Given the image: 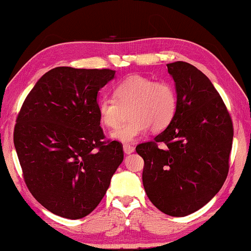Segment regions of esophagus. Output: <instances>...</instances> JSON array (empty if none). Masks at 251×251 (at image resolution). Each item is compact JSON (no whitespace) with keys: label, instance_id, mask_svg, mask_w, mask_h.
Here are the masks:
<instances>
[{"label":"esophagus","instance_id":"1","mask_svg":"<svg viewBox=\"0 0 251 251\" xmlns=\"http://www.w3.org/2000/svg\"><path fill=\"white\" fill-rule=\"evenodd\" d=\"M123 149H124V152L126 154H130L134 152V147L129 146V144H124V147H123Z\"/></svg>","mask_w":251,"mask_h":251}]
</instances>
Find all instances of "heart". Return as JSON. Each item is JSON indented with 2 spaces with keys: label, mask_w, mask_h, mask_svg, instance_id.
Returning a JSON list of instances; mask_svg holds the SVG:
<instances>
[{
  "label": "heart",
  "mask_w": 251,
  "mask_h": 251,
  "mask_svg": "<svg viewBox=\"0 0 251 251\" xmlns=\"http://www.w3.org/2000/svg\"><path fill=\"white\" fill-rule=\"evenodd\" d=\"M128 107L130 121L111 135L124 143L133 142L149 128L152 132L167 128L177 110L175 86L167 80L154 82L149 77L129 76L115 87V98L99 100L98 114L102 124L117 128L123 121V108Z\"/></svg>",
  "instance_id": "1"
}]
</instances>
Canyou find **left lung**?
<instances>
[{"label": "left lung", "mask_w": 251, "mask_h": 251, "mask_svg": "<svg viewBox=\"0 0 251 251\" xmlns=\"http://www.w3.org/2000/svg\"><path fill=\"white\" fill-rule=\"evenodd\" d=\"M175 82L177 110L164 132L141 143L143 186L151 202L183 217L209 202L228 173L233 124L209 78L188 62L167 65ZM162 143V147L157 144Z\"/></svg>", "instance_id": "1"}]
</instances>
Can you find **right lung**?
<instances>
[{"label":"right lung","instance_id":"1","mask_svg":"<svg viewBox=\"0 0 251 251\" xmlns=\"http://www.w3.org/2000/svg\"><path fill=\"white\" fill-rule=\"evenodd\" d=\"M111 69L56 67L25 99L13 142L28 190L58 216L92 213L124 159L123 144L105 141L98 92L115 78Z\"/></svg>","mask_w":251,"mask_h":251}]
</instances>
